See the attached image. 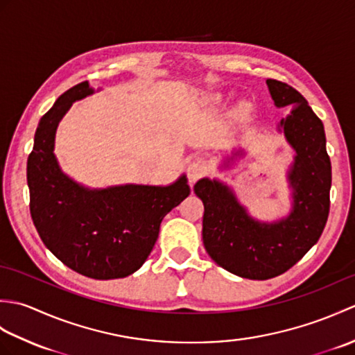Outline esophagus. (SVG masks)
I'll return each mask as SVG.
<instances>
[{
  "instance_id": "obj_1",
  "label": "esophagus",
  "mask_w": 355,
  "mask_h": 355,
  "mask_svg": "<svg viewBox=\"0 0 355 355\" xmlns=\"http://www.w3.org/2000/svg\"><path fill=\"white\" fill-rule=\"evenodd\" d=\"M207 169L209 166L205 160H202V158H195V160L191 162L189 166H187V178H189L191 183H195L200 177L205 175Z\"/></svg>"
}]
</instances>
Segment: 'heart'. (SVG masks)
<instances>
[{"label":"heart","instance_id":"heart-1","mask_svg":"<svg viewBox=\"0 0 355 355\" xmlns=\"http://www.w3.org/2000/svg\"><path fill=\"white\" fill-rule=\"evenodd\" d=\"M209 101H210V103H221V101H223V96H221V94H214L212 97H210ZM239 110H244V105H241Z\"/></svg>","mask_w":355,"mask_h":355}]
</instances>
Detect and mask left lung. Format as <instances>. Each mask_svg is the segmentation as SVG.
I'll return each mask as SVG.
<instances>
[{"label":"left lung","instance_id":"obj_1","mask_svg":"<svg viewBox=\"0 0 355 355\" xmlns=\"http://www.w3.org/2000/svg\"><path fill=\"white\" fill-rule=\"evenodd\" d=\"M275 107H290V114L277 123L293 148L286 171L291 209L275 221L252 216L227 183L201 178L193 192L205 205L202 244L218 266L239 277L266 281L285 273L318 243L329 214L331 162L322 120L305 97L293 87L267 79ZM245 155L236 149L225 157L221 169H229Z\"/></svg>","mask_w":355,"mask_h":355}]
</instances>
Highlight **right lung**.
<instances>
[{
    "mask_svg": "<svg viewBox=\"0 0 355 355\" xmlns=\"http://www.w3.org/2000/svg\"><path fill=\"white\" fill-rule=\"evenodd\" d=\"M80 82L58 97L40 120L27 160L30 214L45 247L67 267L92 279L137 271L153 250L166 214L191 187L183 173L168 186L117 184L92 189L61 169L55 155L58 125L71 105L92 96Z\"/></svg>",
    "mask_w": 355,
    "mask_h": 355,
    "instance_id": "obj_1",
    "label": "right lung"
}]
</instances>
